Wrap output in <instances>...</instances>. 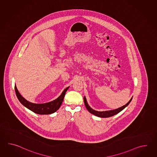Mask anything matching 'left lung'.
<instances>
[{
	"label": "left lung",
	"mask_w": 157,
	"mask_h": 157,
	"mask_svg": "<svg viewBox=\"0 0 157 157\" xmlns=\"http://www.w3.org/2000/svg\"><path fill=\"white\" fill-rule=\"evenodd\" d=\"M132 99V98H131L130 100H129V101L126 104H125L124 105H123L122 107L118 108L116 109H113V110H107V111H102V112H98L97 110H94L89 105V104L87 102L86 99L85 97H83V100H84V103H85V105L87 108V109L88 111L93 114L94 115L98 116V117H102V118H107V117H110L113 116L114 115H116L117 114L120 113L121 111L123 110L126 107H127V105L130 104L131 101Z\"/></svg>",
	"instance_id": "obj_1"
}]
</instances>
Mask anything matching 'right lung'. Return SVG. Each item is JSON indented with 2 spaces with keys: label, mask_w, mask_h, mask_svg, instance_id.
Returning a JSON list of instances; mask_svg holds the SVG:
<instances>
[{
  "label": "right lung",
  "mask_w": 157,
  "mask_h": 157,
  "mask_svg": "<svg viewBox=\"0 0 157 157\" xmlns=\"http://www.w3.org/2000/svg\"><path fill=\"white\" fill-rule=\"evenodd\" d=\"M68 88L69 87H67V88H66L62 92V93L61 94L60 96L56 100L46 103L35 104L31 103L30 101L26 100L18 92L16 84L14 86L15 92L16 94L17 98L20 101L21 103L24 105L25 107H26L29 109L33 111L34 113L39 114H49L56 112L60 108V105L63 102L64 97L65 96V94Z\"/></svg>",
  "instance_id": "right-lung-1"
}]
</instances>
